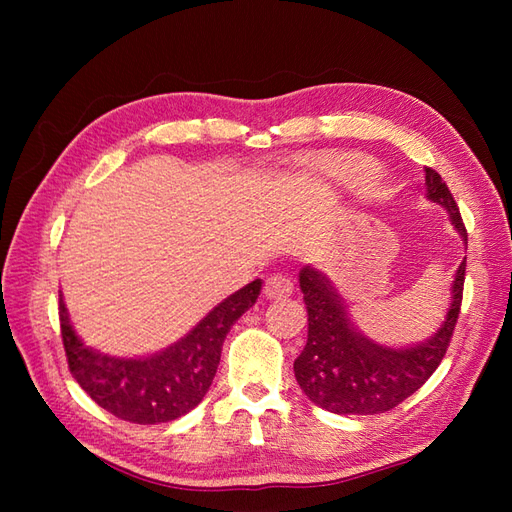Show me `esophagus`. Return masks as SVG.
<instances>
[{
	"label": "esophagus",
	"mask_w": 512,
	"mask_h": 512,
	"mask_svg": "<svg viewBox=\"0 0 512 512\" xmlns=\"http://www.w3.org/2000/svg\"><path fill=\"white\" fill-rule=\"evenodd\" d=\"M262 292H265L267 299L288 297V294L292 292V280H290L286 273H273V275L267 277V282H265V288H262Z\"/></svg>",
	"instance_id": "1"
}]
</instances>
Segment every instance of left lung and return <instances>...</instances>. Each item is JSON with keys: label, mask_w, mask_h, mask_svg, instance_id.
<instances>
[{"label": "left lung", "mask_w": 512, "mask_h": 512, "mask_svg": "<svg viewBox=\"0 0 512 512\" xmlns=\"http://www.w3.org/2000/svg\"><path fill=\"white\" fill-rule=\"evenodd\" d=\"M425 183L429 200L448 209L453 226L468 243L466 224L446 181L425 166ZM463 282L466 260L457 269L451 309L436 335L410 348H386L356 331L327 277L305 267L299 273V284L307 309V344L294 361V378L303 393L316 406L335 414H380L399 406L431 378L451 346Z\"/></svg>", "instance_id": "obj_1"}]
</instances>
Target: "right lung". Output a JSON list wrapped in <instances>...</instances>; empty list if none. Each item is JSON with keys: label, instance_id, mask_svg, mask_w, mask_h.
Returning <instances> with one entry per match:
<instances>
[{"label": "right lung", "instance_id": "1", "mask_svg": "<svg viewBox=\"0 0 512 512\" xmlns=\"http://www.w3.org/2000/svg\"><path fill=\"white\" fill-rule=\"evenodd\" d=\"M260 280L220 303L181 342L147 359H115L87 348L76 337L59 294L61 342L72 378L100 408L121 421L158 425L194 410L213 382L224 339L258 294Z\"/></svg>", "mask_w": 512, "mask_h": 512}]
</instances>
